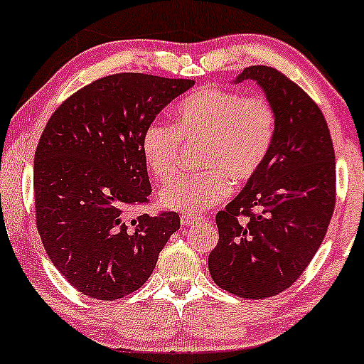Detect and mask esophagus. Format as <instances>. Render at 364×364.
I'll return each instance as SVG.
<instances>
[{
    "label": "esophagus",
    "mask_w": 364,
    "mask_h": 364,
    "mask_svg": "<svg viewBox=\"0 0 364 364\" xmlns=\"http://www.w3.org/2000/svg\"><path fill=\"white\" fill-rule=\"evenodd\" d=\"M199 219H203V218L196 216V214H186V213H183L182 216H181V221H182L183 226H191V224L197 223V221H199Z\"/></svg>",
    "instance_id": "1"
}]
</instances>
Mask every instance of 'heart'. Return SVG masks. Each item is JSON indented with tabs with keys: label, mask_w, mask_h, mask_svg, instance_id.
Instances as JSON below:
<instances>
[{
	"label": "heart",
	"mask_w": 364,
	"mask_h": 364,
	"mask_svg": "<svg viewBox=\"0 0 364 364\" xmlns=\"http://www.w3.org/2000/svg\"><path fill=\"white\" fill-rule=\"evenodd\" d=\"M277 109L264 96L219 86L187 94L173 109V127L154 121L141 134V155L156 181H167L177 168L183 141L203 140L200 164L205 170L178 173L160 191L164 208L200 213L259 172L277 136Z\"/></svg>",
	"instance_id": "b5f03b06"
}]
</instances>
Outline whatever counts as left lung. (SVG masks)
Listing matches in <instances>:
<instances>
[{"label":"left lung","instance_id":"1","mask_svg":"<svg viewBox=\"0 0 364 364\" xmlns=\"http://www.w3.org/2000/svg\"><path fill=\"white\" fill-rule=\"evenodd\" d=\"M277 109V136L259 172L216 214L219 241L208 264L223 290L267 299L294 285L324 240L336 205V156L312 97L280 70L251 65Z\"/></svg>","mask_w":364,"mask_h":364}]
</instances>
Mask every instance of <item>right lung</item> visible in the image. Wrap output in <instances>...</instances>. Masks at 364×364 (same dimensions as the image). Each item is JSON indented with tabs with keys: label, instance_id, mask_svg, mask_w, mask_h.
<instances>
[{
	"label": "right lung",
	"instance_id": "right-lung-1",
	"mask_svg": "<svg viewBox=\"0 0 364 364\" xmlns=\"http://www.w3.org/2000/svg\"><path fill=\"white\" fill-rule=\"evenodd\" d=\"M192 86L191 79L106 75L48 119L35 151V219L53 267L80 294L97 300L133 294L181 228L173 210L132 221L127 214L151 194L143 132Z\"/></svg>",
	"mask_w": 364,
	"mask_h": 364
}]
</instances>
